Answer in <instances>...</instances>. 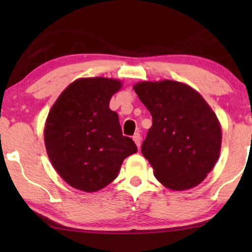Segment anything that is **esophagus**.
<instances>
[{"instance_id":"obj_1","label":"esophagus","mask_w":252,"mask_h":252,"mask_svg":"<svg viewBox=\"0 0 252 252\" xmlns=\"http://www.w3.org/2000/svg\"><path fill=\"white\" fill-rule=\"evenodd\" d=\"M133 140H134V142H135V144L137 147L140 148V146H141V140H142V136H141V134L140 133H135L133 135Z\"/></svg>"}]
</instances>
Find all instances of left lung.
<instances>
[{"label": "left lung", "instance_id": "1", "mask_svg": "<svg viewBox=\"0 0 252 252\" xmlns=\"http://www.w3.org/2000/svg\"><path fill=\"white\" fill-rule=\"evenodd\" d=\"M134 91L153 117L141 151L157 180L172 190L201 184L218 160L221 146L215 112L181 82L143 81Z\"/></svg>", "mask_w": 252, "mask_h": 252}]
</instances>
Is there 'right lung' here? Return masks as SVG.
<instances>
[{
    "instance_id": "obj_1",
    "label": "right lung",
    "mask_w": 252,
    "mask_h": 252,
    "mask_svg": "<svg viewBox=\"0 0 252 252\" xmlns=\"http://www.w3.org/2000/svg\"><path fill=\"white\" fill-rule=\"evenodd\" d=\"M120 87L115 79H79L62 93L48 115V156L71 187L88 192L106 187L123 160L137 153L134 141L123 135L117 112L109 108Z\"/></svg>"
}]
</instances>
